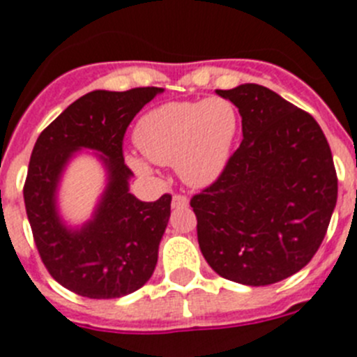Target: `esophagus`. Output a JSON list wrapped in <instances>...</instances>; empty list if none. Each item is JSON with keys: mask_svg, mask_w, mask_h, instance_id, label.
<instances>
[{"mask_svg": "<svg viewBox=\"0 0 357 357\" xmlns=\"http://www.w3.org/2000/svg\"><path fill=\"white\" fill-rule=\"evenodd\" d=\"M188 206H189L188 197H184V195H173L172 198L173 209H182V207H188Z\"/></svg>", "mask_w": 357, "mask_h": 357, "instance_id": "esophagus-1", "label": "esophagus"}]
</instances>
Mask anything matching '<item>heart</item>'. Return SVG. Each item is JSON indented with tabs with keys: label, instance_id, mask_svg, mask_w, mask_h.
<instances>
[{
	"label": "heart",
	"instance_id": "b5f03b06",
	"mask_svg": "<svg viewBox=\"0 0 357 357\" xmlns=\"http://www.w3.org/2000/svg\"><path fill=\"white\" fill-rule=\"evenodd\" d=\"M238 128L236 107L225 98L211 96L202 102H169L151 109L135 125L134 139L148 160L175 164L185 184L206 188L225 169ZM148 160L128 157L141 175L151 172Z\"/></svg>",
	"mask_w": 357,
	"mask_h": 357
}]
</instances>
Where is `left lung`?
Listing matches in <instances>:
<instances>
[{
    "label": "left lung",
    "instance_id": "left-lung-1",
    "mask_svg": "<svg viewBox=\"0 0 357 357\" xmlns=\"http://www.w3.org/2000/svg\"><path fill=\"white\" fill-rule=\"evenodd\" d=\"M239 110L243 141L218 181L191 198L200 250L218 275L268 286L305 266L338 198L314 118L257 84L216 91Z\"/></svg>",
    "mask_w": 357,
    "mask_h": 357
}]
</instances>
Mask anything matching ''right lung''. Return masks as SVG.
<instances>
[{
    "instance_id": "1",
    "label": "right lung",
    "mask_w": 357,
    "mask_h": 357,
    "mask_svg": "<svg viewBox=\"0 0 357 357\" xmlns=\"http://www.w3.org/2000/svg\"><path fill=\"white\" fill-rule=\"evenodd\" d=\"M160 87L91 91L40 132L24 182V206L37 250L53 279L87 298H119L150 280L168 227L172 197L141 202L128 191L134 175L123 159V135ZM80 149L96 151L107 184L93 216L78 227L60 216L56 193Z\"/></svg>"
}]
</instances>
